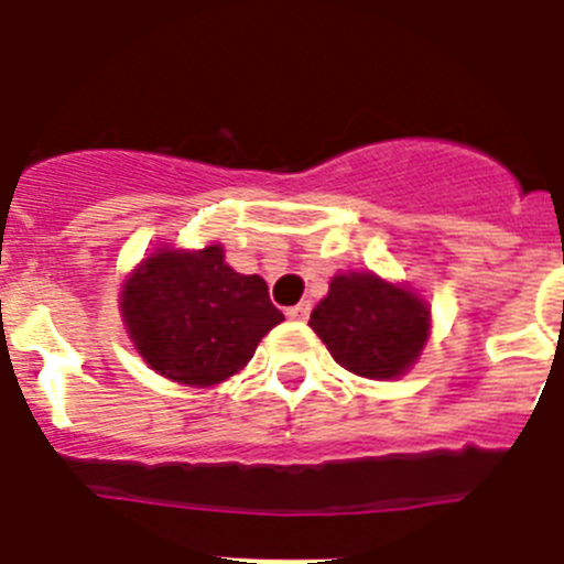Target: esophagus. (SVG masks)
<instances>
[{
    "label": "esophagus",
    "instance_id": "obj_1",
    "mask_svg": "<svg viewBox=\"0 0 564 564\" xmlns=\"http://www.w3.org/2000/svg\"><path fill=\"white\" fill-rule=\"evenodd\" d=\"M307 316H311V302H299V305L288 307V318H293V322H307Z\"/></svg>",
    "mask_w": 564,
    "mask_h": 564
}]
</instances>
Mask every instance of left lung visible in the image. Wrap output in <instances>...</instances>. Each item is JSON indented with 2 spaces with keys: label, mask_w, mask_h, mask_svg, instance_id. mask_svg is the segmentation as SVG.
<instances>
[{
  "label": "left lung",
  "mask_w": 564,
  "mask_h": 564,
  "mask_svg": "<svg viewBox=\"0 0 564 564\" xmlns=\"http://www.w3.org/2000/svg\"><path fill=\"white\" fill-rule=\"evenodd\" d=\"M311 327L336 364L372 381L410 372L430 341V305L410 285L372 271H341L313 307Z\"/></svg>",
  "instance_id": "left-lung-1"
}]
</instances>
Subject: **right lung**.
I'll return each mask as SVG.
<instances>
[{"label": "right lung", "mask_w": 564, "mask_h": 564, "mask_svg": "<svg viewBox=\"0 0 564 564\" xmlns=\"http://www.w3.org/2000/svg\"><path fill=\"white\" fill-rule=\"evenodd\" d=\"M118 307L143 361L186 387L237 376L271 327L285 322L265 279L234 271L220 242L200 251L154 248L123 279Z\"/></svg>", "instance_id": "right-lung-1"}]
</instances>
